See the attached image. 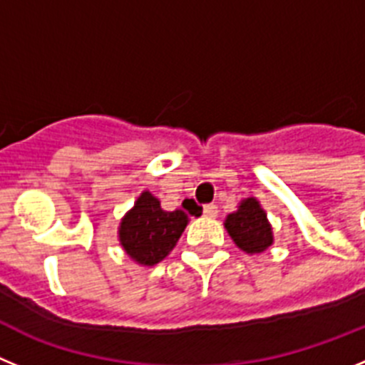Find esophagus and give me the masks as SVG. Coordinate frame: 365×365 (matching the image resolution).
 <instances>
[{"label":"esophagus","mask_w":365,"mask_h":365,"mask_svg":"<svg viewBox=\"0 0 365 365\" xmlns=\"http://www.w3.org/2000/svg\"><path fill=\"white\" fill-rule=\"evenodd\" d=\"M216 215H218V207L215 203H209V205L203 207V216L205 218H216Z\"/></svg>","instance_id":"obj_1"}]
</instances>
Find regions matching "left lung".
Returning <instances> with one entry per match:
<instances>
[{
  "instance_id": "left-lung-1",
  "label": "left lung",
  "mask_w": 365,
  "mask_h": 365,
  "mask_svg": "<svg viewBox=\"0 0 365 365\" xmlns=\"http://www.w3.org/2000/svg\"><path fill=\"white\" fill-rule=\"evenodd\" d=\"M225 229L235 244L245 252H262L272 244L271 225L255 198L244 200L238 211L227 216Z\"/></svg>"
}]
</instances>
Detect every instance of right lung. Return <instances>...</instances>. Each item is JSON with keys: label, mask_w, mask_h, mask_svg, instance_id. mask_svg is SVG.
Returning a JSON list of instances; mask_svg holds the SVG:
<instances>
[{"label": "right lung", "mask_w": 365, "mask_h": 365, "mask_svg": "<svg viewBox=\"0 0 365 365\" xmlns=\"http://www.w3.org/2000/svg\"><path fill=\"white\" fill-rule=\"evenodd\" d=\"M185 225V212L163 211L158 198L145 190L121 222L120 242L130 258L154 265L173 251Z\"/></svg>", "instance_id": "add662e5"}]
</instances>
